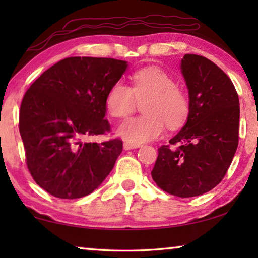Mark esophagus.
Listing matches in <instances>:
<instances>
[{
    "instance_id": "34e87169",
    "label": "esophagus",
    "mask_w": 258,
    "mask_h": 258,
    "mask_svg": "<svg viewBox=\"0 0 258 258\" xmlns=\"http://www.w3.org/2000/svg\"><path fill=\"white\" fill-rule=\"evenodd\" d=\"M137 148H140V145H137V143H131V142H124V149L125 150L137 149Z\"/></svg>"
}]
</instances>
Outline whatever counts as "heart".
<instances>
[{
	"instance_id": "heart-1",
	"label": "heart",
	"mask_w": 258,
	"mask_h": 258,
	"mask_svg": "<svg viewBox=\"0 0 258 258\" xmlns=\"http://www.w3.org/2000/svg\"><path fill=\"white\" fill-rule=\"evenodd\" d=\"M142 102L145 115L130 118L117 128V135L126 142L140 145L158 138L165 124L169 128L180 127L190 111L189 95L158 67L134 73L131 87L121 82L113 84L107 93L106 108L115 118H125Z\"/></svg>"
}]
</instances>
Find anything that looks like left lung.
<instances>
[{
	"label": "left lung",
	"mask_w": 258,
	"mask_h": 258,
	"mask_svg": "<svg viewBox=\"0 0 258 258\" xmlns=\"http://www.w3.org/2000/svg\"><path fill=\"white\" fill-rule=\"evenodd\" d=\"M181 72L189 90L186 123L158 149L151 176L161 190L181 198L215 187L238 148L239 98L228 75L211 60L185 54Z\"/></svg>",
	"instance_id": "8db88e82"
}]
</instances>
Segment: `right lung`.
Listing matches in <instances>:
<instances>
[{
    "label": "right lung",
    "mask_w": 258,
    "mask_h": 258,
    "mask_svg": "<svg viewBox=\"0 0 258 258\" xmlns=\"http://www.w3.org/2000/svg\"><path fill=\"white\" fill-rule=\"evenodd\" d=\"M127 61L71 56L56 62L30 85L20 106L19 132L34 181L50 195L76 199L101 185L123 150L118 139L97 143L106 134V97Z\"/></svg>",
    "instance_id": "add662e5"
}]
</instances>
